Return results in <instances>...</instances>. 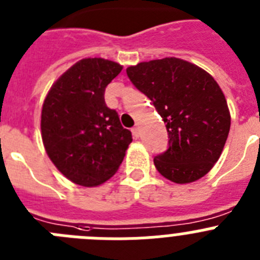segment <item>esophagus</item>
Segmentation results:
<instances>
[{
    "instance_id": "obj_1",
    "label": "esophagus",
    "mask_w": 260,
    "mask_h": 260,
    "mask_svg": "<svg viewBox=\"0 0 260 260\" xmlns=\"http://www.w3.org/2000/svg\"><path fill=\"white\" fill-rule=\"evenodd\" d=\"M132 133H133V135H134V138L141 137V128H139V126H135V127H133Z\"/></svg>"
}]
</instances>
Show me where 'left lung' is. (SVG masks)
Returning <instances> with one entry per match:
<instances>
[{
    "instance_id": "left-lung-1",
    "label": "left lung",
    "mask_w": 260,
    "mask_h": 260,
    "mask_svg": "<svg viewBox=\"0 0 260 260\" xmlns=\"http://www.w3.org/2000/svg\"><path fill=\"white\" fill-rule=\"evenodd\" d=\"M126 73L167 127L168 148L153 158L158 173L176 183L206 176L219 160L231 128L228 104L216 80L174 57L141 62Z\"/></svg>"
}]
</instances>
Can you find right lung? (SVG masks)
Returning <instances> with one entry per match:
<instances>
[{
  "label": "right lung",
  "mask_w": 260,
  "mask_h": 260,
  "mask_svg": "<svg viewBox=\"0 0 260 260\" xmlns=\"http://www.w3.org/2000/svg\"><path fill=\"white\" fill-rule=\"evenodd\" d=\"M122 66L84 58L53 84L41 110V135L48 156L66 178L98 186L117 172L132 132L105 104V88Z\"/></svg>",
  "instance_id": "obj_1"
}]
</instances>
